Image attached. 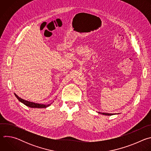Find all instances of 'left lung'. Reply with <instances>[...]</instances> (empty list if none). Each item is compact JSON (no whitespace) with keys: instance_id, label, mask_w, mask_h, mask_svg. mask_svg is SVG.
<instances>
[{"instance_id":"obj_1","label":"left lung","mask_w":151,"mask_h":151,"mask_svg":"<svg viewBox=\"0 0 151 151\" xmlns=\"http://www.w3.org/2000/svg\"><path fill=\"white\" fill-rule=\"evenodd\" d=\"M99 114H102V115H107V116H111V115H115L114 114H108V113H101V112H98Z\"/></svg>"}]
</instances>
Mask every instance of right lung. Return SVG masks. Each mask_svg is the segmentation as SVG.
Returning <instances> with one entry per match:
<instances>
[{"mask_svg":"<svg viewBox=\"0 0 151 151\" xmlns=\"http://www.w3.org/2000/svg\"><path fill=\"white\" fill-rule=\"evenodd\" d=\"M15 97L17 98V99L22 103H23L24 104H25L27 106H29L30 107H32V108H46V107L50 106L51 103L50 104H39V103H35L33 102H31V101H29L27 100H24L23 99H21L20 97H19L16 94H14Z\"/></svg>","mask_w":151,"mask_h":151,"instance_id":"right-lung-1","label":"right lung"}]
</instances>
